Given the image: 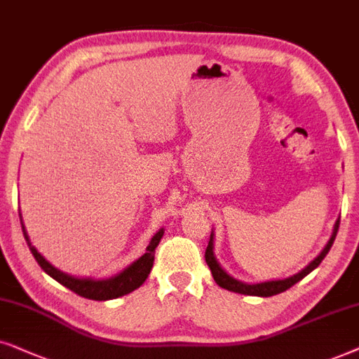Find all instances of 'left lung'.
<instances>
[{
    "label": "left lung",
    "instance_id": "8db88e82",
    "mask_svg": "<svg viewBox=\"0 0 359 359\" xmlns=\"http://www.w3.org/2000/svg\"><path fill=\"white\" fill-rule=\"evenodd\" d=\"M338 226H340V218L337 219L335 226H333L332 238H330L328 243H327V246L323 248L322 252H320V255L315 257V259L310 262L307 267H304L302 271L297 272V274L287 277V279L267 280V283H259V284H246V283H241V280H238V279H235V277H231L229 274H226V272L222 269V266L218 264L217 257H215V255H213V231H212V235H210V241H208L207 251H205V261H207L210 271H212V276H213L215 283H217L222 289L231 290V292H238V294H245V295H257V297H271V295L280 294V292H284V290L290 289L294 284H297L299 280H302L305 276L310 274V272H312L315 267L320 266V262H322L323 257L328 255L330 248H332L333 241H335L337 233H338Z\"/></svg>",
    "mask_w": 359,
    "mask_h": 359
}]
</instances>
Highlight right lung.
I'll list each match as a JSON object with an SVG mask.
<instances>
[{
  "label": "right lung",
  "mask_w": 359,
  "mask_h": 359,
  "mask_svg": "<svg viewBox=\"0 0 359 359\" xmlns=\"http://www.w3.org/2000/svg\"><path fill=\"white\" fill-rule=\"evenodd\" d=\"M19 219H21L22 233H24V238H26L27 246H29L32 256L36 257L37 264L42 267V271H44L46 274H49L52 279H55L57 283L64 285V287L70 289L72 292H75L76 295H80V297H85L90 300L118 299L121 297V295H126L133 292V290H136L137 287H141L152 269V264H154V251L157 245H159L162 235H164V229H159V231L151 238V243L149 246L146 248L144 255H142L137 261L133 262L131 266H128L126 269L119 272V274L109 277V279H102V280L90 279V277H82V279H79V277L65 274V272H62L57 269V267L52 266L49 261H46L44 256H42L41 252H37L36 248L32 246V243L29 241L26 228H24L21 213H19Z\"/></svg>",
  "instance_id": "right-lung-1"
}]
</instances>
